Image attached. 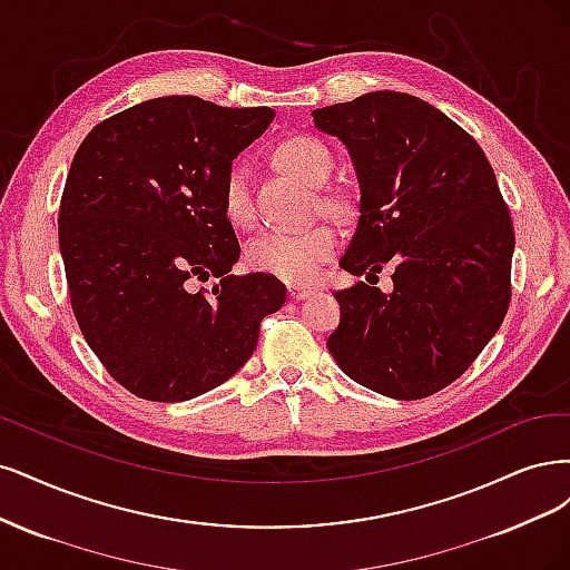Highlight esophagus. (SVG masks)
<instances>
[{"instance_id": "obj_1", "label": "esophagus", "mask_w": 570, "mask_h": 570, "mask_svg": "<svg viewBox=\"0 0 570 570\" xmlns=\"http://www.w3.org/2000/svg\"><path fill=\"white\" fill-rule=\"evenodd\" d=\"M312 291L309 286H301V284H288V296L293 298V301H303V298H307V296H312Z\"/></svg>"}]
</instances>
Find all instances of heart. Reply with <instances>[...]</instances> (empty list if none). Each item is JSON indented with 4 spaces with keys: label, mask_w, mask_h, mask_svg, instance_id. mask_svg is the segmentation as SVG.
<instances>
[{
    "label": "heart",
    "mask_w": 570,
    "mask_h": 570,
    "mask_svg": "<svg viewBox=\"0 0 570 570\" xmlns=\"http://www.w3.org/2000/svg\"><path fill=\"white\" fill-rule=\"evenodd\" d=\"M277 158L286 170L303 177L315 187H322L334 170V156L315 137H288L277 146ZM223 210L236 227H250L255 223V200L250 191L248 168L242 160H234L223 179ZM322 206L326 213L343 215L347 204L338 194H324ZM338 234L328 225H315L298 232L269 229L246 246V261L253 269L272 274V277L301 284L317 277L322 263L336 253Z\"/></svg>",
    "instance_id": "b5f03b06"
}]
</instances>
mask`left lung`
I'll use <instances>...</instances> for the list:
<instances>
[{
  "instance_id": "left-lung-1",
  "label": "left lung",
  "mask_w": 570,
  "mask_h": 570,
  "mask_svg": "<svg viewBox=\"0 0 570 570\" xmlns=\"http://www.w3.org/2000/svg\"><path fill=\"white\" fill-rule=\"evenodd\" d=\"M360 181L357 229L341 258L355 277L395 267L393 293L336 291L326 347L381 395L419 400L462 376L498 334L511 301V215L483 149L435 106L370 91L315 108Z\"/></svg>"
}]
</instances>
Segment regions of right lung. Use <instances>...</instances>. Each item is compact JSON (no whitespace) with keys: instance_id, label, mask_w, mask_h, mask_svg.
<instances>
[{"instance_id":"add662e5","label":"right lung","mask_w":570,"mask_h":570,"mask_svg":"<svg viewBox=\"0 0 570 570\" xmlns=\"http://www.w3.org/2000/svg\"><path fill=\"white\" fill-rule=\"evenodd\" d=\"M272 118L265 106L160 97L101 120L72 158L59 208L70 307L137 397L179 402L225 383L286 301L272 274H229L242 248L219 198L232 160ZM208 276L210 292L190 291Z\"/></svg>"}]
</instances>
